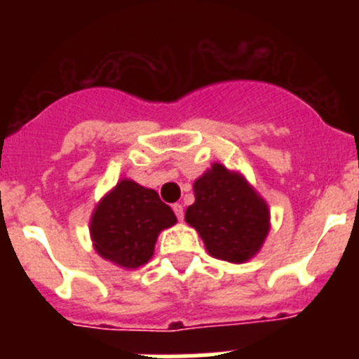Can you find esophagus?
<instances>
[{
	"label": "esophagus",
	"mask_w": 359,
	"mask_h": 359,
	"mask_svg": "<svg viewBox=\"0 0 359 359\" xmlns=\"http://www.w3.org/2000/svg\"><path fill=\"white\" fill-rule=\"evenodd\" d=\"M172 210H174V214H176V217L180 219V221H182L183 214H185V212H183V205L176 203V205H174V207H172Z\"/></svg>",
	"instance_id": "1"
}]
</instances>
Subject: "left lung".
Wrapping results in <instances>:
<instances>
[{"label":"left lung","mask_w":359,"mask_h":359,"mask_svg":"<svg viewBox=\"0 0 359 359\" xmlns=\"http://www.w3.org/2000/svg\"><path fill=\"white\" fill-rule=\"evenodd\" d=\"M192 189L196 201L187 208L185 221L212 257L243 264L261 252L271 228L269 207L239 170L215 161Z\"/></svg>","instance_id":"1"}]
</instances>
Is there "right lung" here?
Segmentation results:
<instances>
[{
    "mask_svg": "<svg viewBox=\"0 0 359 359\" xmlns=\"http://www.w3.org/2000/svg\"><path fill=\"white\" fill-rule=\"evenodd\" d=\"M177 223L156 190L122 177L97 203L90 219L93 248L104 261L123 269L147 264L160 231Z\"/></svg>",
    "mask_w": 359,
    "mask_h": 359,
    "instance_id": "1",
    "label": "right lung"
}]
</instances>
